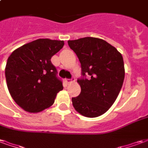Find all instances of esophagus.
<instances>
[{
    "label": "esophagus",
    "mask_w": 148,
    "mask_h": 148,
    "mask_svg": "<svg viewBox=\"0 0 148 148\" xmlns=\"http://www.w3.org/2000/svg\"><path fill=\"white\" fill-rule=\"evenodd\" d=\"M65 82L66 84H70L72 82V80L71 79H65Z\"/></svg>",
    "instance_id": "34e87169"
}]
</instances>
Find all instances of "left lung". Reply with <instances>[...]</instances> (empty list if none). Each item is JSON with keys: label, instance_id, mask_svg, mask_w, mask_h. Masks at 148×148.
Masks as SVG:
<instances>
[{"label": "left lung", "instance_id": "1", "mask_svg": "<svg viewBox=\"0 0 148 148\" xmlns=\"http://www.w3.org/2000/svg\"><path fill=\"white\" fill-rule=\"evenodd\" d=\"M68 44L80 61L82 75L90 77L77 80L81 93L72 98L73 106L84 116H101L113 105L123 86V57L116 47L99 38L69 40Z\"/></svg>", "mask_w": 148, "mask_h": 148}]
</instances>
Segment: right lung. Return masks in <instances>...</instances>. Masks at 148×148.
I'll return each mask as SVG.
<instances>
[{
	"label": "right lung",
	"mask_w": 148,
	"mask_h": 148,
	"mask_svg": "<svg viewBox=\"0 0 148 148\" xmlns=\"http://www.w3.org/2000/svg\"><path fill=\"white\" fill-rule=\"evenodd\" d=\"M63 46L64 41L39 39L18 47L8 57L5 66L8 90L24 111L36 113L48 109L63 89L51 62Z\"/></svg>",
	"instance_id": "right-lung-1"
}]
</instances>
